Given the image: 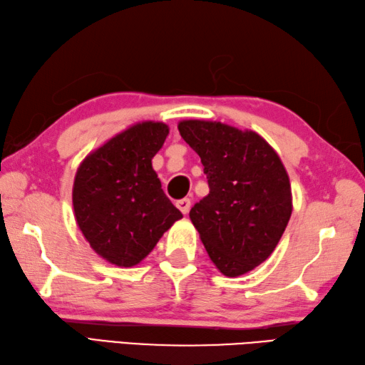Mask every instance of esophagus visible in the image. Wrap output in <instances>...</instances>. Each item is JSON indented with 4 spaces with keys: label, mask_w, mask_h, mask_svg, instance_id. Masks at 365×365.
Masks as SVG:
<instances>
[{
    "label": "esophagus",
    "mask_w": 365,
    "mask_h": 365,
    "mask_svg": "<svg viewBox=\"0 0 365 365\" xmlns=\"http://www.w3.org/2000/svg\"><path fill=\"white\" fill-rule=\"evenodd\" d=\"M176 206L180 207V210H181L182 214H187L189 210H190L192 201H190V198H182V200H180V201H176Z\"/></svg>",
    "instance_id": "obj_1"
}]
</instances>
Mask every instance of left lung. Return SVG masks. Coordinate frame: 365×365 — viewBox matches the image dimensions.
Returning <instances> with one entry per match:
<instances>
[{
    "instance_id": "1",
    "label": "left lung",
    "mask_w": 365,
    "mask_h": 365,
    "mask_svg": "<svg viewBox=\"0 0 365 365\" xmlns=\"http://www.w3.org/2000/svg\"><path fill=\"white\" fill-rule=\"evenodd\" d=\"M182 139L201 158L209 193L190 220L210 261L225 277H240L269 257L292 214L284 165L255 131L206 120H182Z\"/></svg>"
}]
</instances>
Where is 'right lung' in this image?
Instances as JSON below:
<instances>
[{"label": "right lung", "instance_id": "obj_1", "mask_svg": "<svg viewBox=\"0 0 365 365\" xmlns=\"http://www.w3.org/2000/svg\"><path fill=\"white\" fill-rule=\"evenodd\" d=\"M168 126L142 121L92 151L73 182V209L86 240L108 262L133 267L182 214L162 190L151 160Z\"/></svg>", "mask_w": 365, "mask_h": 365}]
</instances>
